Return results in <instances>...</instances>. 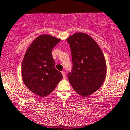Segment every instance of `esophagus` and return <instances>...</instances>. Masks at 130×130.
Listing matches in <instances>:
<instances>
[{
    "mask_svg": "<svg viewBox=\"0 0 130 130\" xmlns=\"http://www.w3.org/2000/svg\"><path fill=\"white\" fill-rule=\"evenodd\" d=\"M61 73H62V76H63V78H64V79H65V78H66V74H65V72H64V71H62V72H61Z\"/></svg>",
    "mask_w": 130,
    "mask_h": 130,
    "instance_id": "1",
    "label": "esophagus"
}]
</instances>
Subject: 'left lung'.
<instances>
[{
  "label": "left lung",
  "instance_id": "left-lung-1",
  "mask_svg": "<svg viewBox=\"0 0 130 130\" xmlns=\"http://www.w3.org/2000/svg\"><path fill=\"white\" fill-rule=\"evenodd\" d=\"M70 45L73 67L68 79L74 90L87 97L102 86L107 75V64L102 51L89 35L74 33L66 39Z\"/></svg>",
  "mask_w": 130,
  "mask_h": 130
}]
</instances>
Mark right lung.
I'll list each match as a JSON object with an SVG mask.
<instances>
[{
  "label": "right lung",
  "mask_w": 130,
  "mask_h": 130,
  "mask_svg": "<svg viewBox=\"0 0 130 130\" xmlns=\"http://www.w3.org/2000/svg\"><path fill=\"white\" fill-rule=\"evenodd\" d=\"M61 39L50 35H40L26 50L22 64V77L30 91L43 97L50 94L62 79L55 69L53 48Z\"/></svg>",
  "instance_id": "add662e5"
}]
</instances>
